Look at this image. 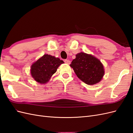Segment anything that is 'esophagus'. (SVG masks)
Masks as SVG:
<instances>
[{"mask_svg":"<svg viewBox=\"0 0 133 133\" xmlns=\"http://www.w3.org/2000/svg\"><path fill=\"white\" fill-rule=\"evenodd\" d=\"M64 62H65L66 64H69L70 63V61H69V60H67V59L64 60Z\"/></svg>","mask_w":133,"mask_h":133,"instance_id":"1","label":"esophagus"}]
</instances>
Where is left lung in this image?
Returning a JSON list of instances; mask_svg holds the SVG:
<instances>
[{"label":"left lung","instance_id":"obj_1","mask_svg":"<svg viewBox=\"0 0 133 133\" xmlns=\"http://www.w3.org/2000/svg\"><path fill=\"white\" fill-rule=\"evenodd\" d=\"M70 66L78 77L88 85L97 84L104 75L101 62L93 55L83 52L76 55Z\"/></svg>","mask_w":133,"mask_h":133}]
</instances>
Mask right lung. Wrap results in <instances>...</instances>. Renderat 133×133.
<instances>
[{"mask_svg": "<svg viewBox=\"0 0 133 133\" xmlns=\"http://www.w3.org/2000/svg\"><path fill=\"white\" fill-rule=\"evenodd\" d=\"M63 60L50 55L45 54L31 66L30 73L36 82L45 84L57 70Z\"/></svg>", "mask_w": 133, "mask_h": 133, "instance_id": "obj_1", "label": "right lung"}]
</instances>
